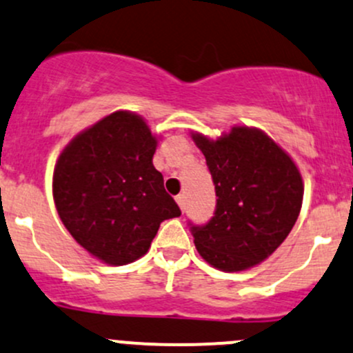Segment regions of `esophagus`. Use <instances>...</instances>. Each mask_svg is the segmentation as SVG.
I'll list each match as a JSON object with an SVG mask.
<instances>
[{"mask_svg": "<svg viewBox=\"0 0 353 353\" xmlns=\"http://www.w3.org/2000/svg\"><path fill=\"white\" fill-rule=\"evenodd\" d=\"M176 203L177 205H179V208L181 210H186V196L184 194H179V196H176Z\"/></svg>", "mask_w": 353, "mask_h": 353, "instance_id": "esophagus-1", "label": "esophagus"}]
</instances>
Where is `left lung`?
<instances>
[{
  "label": "left lung",
  "instance_id": "8db88e82",
  "mask_svg": "<svg viewBox=\"0 0 353 353\" xmlns=\"http://www.w3.org/2000/svg\"><path fill=\"white\" fill-rule=\"evenodd\" d=\"M216 189L210 223L192 226L198 254L223 272L259 265L288 239L303 205L304 183L291 155L261 128L235 125L216 140L191 132Z\"/></svg>",
  "mask_w": 353,
  "mask_h": 353
}]
</instances>
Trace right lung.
Here are the masks:
<instances>
[{"instance_id": "right-lung-1", "label": "right lung", "mask_w": 353, "mask_h": 353, "mask_svg": "<svg viewBox=\"0 0 353 353\" xmlns=\"http://www.w3.org/2000/svg\"><path fill=\"white\" fill-rule=\"evenodd\" d=\"M159 139L145 118L118 110L77 133L57 157L52 194L59 218L103 264L139 261L162 221L181 216L152 162Z\"/></svg>"}]
</instances>
